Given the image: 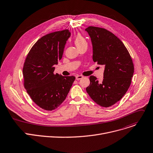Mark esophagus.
Returning <instances> with one entry per match:
<instances>
[{"label":"esophagus","mask_w":153,"mask_h":153,"mask_svg":"<svg viewBox=\"0 0 153 153\" xmlns=\"http://www.w3.org/2000/svg\"><path fill=\"white\" fill-rule=\"evenodd\" d=\"M83 78V76H80V75H77L76 76V80H80V79H82Z\"/></svg>","instance_id":"obj_1"}]
</instances>
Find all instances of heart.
Here are the masks:
<instances>
[{"label":"heart","mask_w":153,"mask_h":153,"mask_svg":"<svg viewBox=\"0 0 153 153\" xmlns=\"http://www.w3.org/2000/svg\"><path fill=\"white\" fill-rule=\"evenodd\" d=\"M74 43L76 44V45L79 47L80 45H82L83 44H87V41L85 39V38L81 35L80 34L78 33L74 39Z\"/></svg>","instance_id":"obj_1"}]
</instances>
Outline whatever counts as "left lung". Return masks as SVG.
<instances>
[{
  "label": "left lung",
  "instance_id": "left-lung-1",
  "mask_svg": "<svg viewBox=\"0 0 153 153\" xmlns=\"http://www.w3.org/2000/svg\"><path fill=\"white\" fill-rule=\"evenodd\" d=\"M85 30L92 44L94 62L105 66L102 82L90 76L86 91L97 104L109 107L128 90L134 73L133 62L124 44L114 34L95 26H89Z\"/></svg>",
  "mask_w": 153,
  "mask_h": 153
}]
</instances>
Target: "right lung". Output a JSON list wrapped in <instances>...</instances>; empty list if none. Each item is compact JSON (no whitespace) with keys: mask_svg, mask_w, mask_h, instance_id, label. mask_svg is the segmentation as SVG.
Masks as SVG:
<instances>
[{"mask_svg":"<svg viewBox=\"0 0 153 153\" xmlns=\"http://www.w3.org/2000/svg\"><path fill=\"white\" fill-rule=\"evenodd\" d=\"M71 36L68 29L48 34L35 43L23 69L24 86L34 102L47 111L57 108L66 99L76 79L55 74Z\"/></svg>","mask_w":153,"mask_h":153,"instance_id":"right-lung-1","label":"right lung"}]
</instances>
